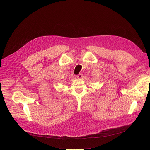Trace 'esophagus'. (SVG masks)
Returning <instances> with one entry per match:
<instances>
[{"instance_id":"1","label":"esophagus","mask_w":150,"mask_h":150,"mask_svg":"<svg viewBox=\"0 0 150 150\" xmlns=\"http://www.w3.org/2000/svg\"><path fill=\"white\" fill-rule=\"evenodd\" d=\"M83 76V75H82V74H79L78 75H76V77H77L78 78H79V79H81Z\"/></svg>"}]
</instances>
